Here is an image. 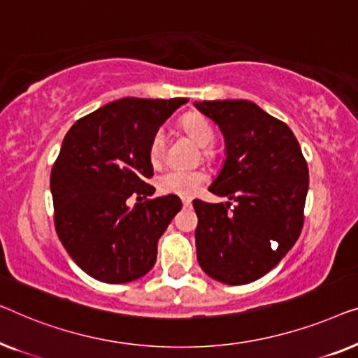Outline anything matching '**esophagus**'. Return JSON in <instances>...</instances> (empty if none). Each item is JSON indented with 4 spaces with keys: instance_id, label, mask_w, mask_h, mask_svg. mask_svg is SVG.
<instances>
[{
    "instance_id": "esophagus-1",
    "label": "esophagus",
    "mask_w": 358,
    "mask_h": 358,
    "mask_svg": "<svg viewBox=\"0 0 358 358\" xmlns=\"http://www.w3.org/2000/svg\"><path fill=\"white\" fill-rule=\"evenodd\" d=\"M181 203H183V208H191V199L183 198L181 199Z\"/></svg>"
}]
</instances>
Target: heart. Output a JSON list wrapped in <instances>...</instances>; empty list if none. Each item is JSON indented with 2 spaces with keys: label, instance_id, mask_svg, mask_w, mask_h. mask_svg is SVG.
<instances>
[{
  "label": "heart",
  "instance_id": "1",
  "mask_svg": "<svg viewBox=\"0 0 358 358\" xmlns=\"http://www.w3.org/2000/svg\"><path fill=\"white\" fill-rule=\"evenodd\" d=\"M181 129L194 141L199 148H204V154L210 155L213 150L209 148L215 139V133L209 120L201 113L191 112L186 113L180 122ZM165 139L162 133H155L149 144V159L154 165H159L164 155ZM208 181V173L204 170H181L173 169L160 175L157 186L162 194H172L178 198H193L198 194V191L203 188V185Z\"/></svg>",
  "mask_w": 358,
  "mask_h": 358
}]
</instances>
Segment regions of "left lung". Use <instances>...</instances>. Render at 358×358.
<instances>
[{
    "mask_svg": "<svg viewBox=\"0 0 358 358\" xmlns=\"http://www.w3.org/2000/svg\"><path fill=\"white\" fill-rule=\"evenodd\" d=\"M196 108L222 131L227 159L210 193L194 199L196 253L209 278L229 285L263 278L303 227L308 165L295 134L250 100H203Z\"/></svg>",
    "mask_w": 358,
    "mask_h": 358,
    "instance_id": "left-lung-1",
    "label": "left lung"
}]
</instances>
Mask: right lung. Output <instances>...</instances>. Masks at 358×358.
I'll list each match as a JSON object with an SVG mask.
<instances>
[{
	"mask_svg": "<svg viewBox=\"0 0 358 358\" xmlns=\"http://www.w3.org/2000/svg\"><path fill=\"white\" fill-rule=\"evenodd\" d=\"M186 99L127 97L79 118L52 169L55 229L90 278L124 284L148 274L157 241L181 209L178 196L148 199L155 188L149 144ZM136 195L129 208L126 199Z\"/></svg>",
	"mask_w": 358,
	"mask_h": 358,
	"instance_id": "add662e5",
	"label": "right lung"
}]
</instances>
